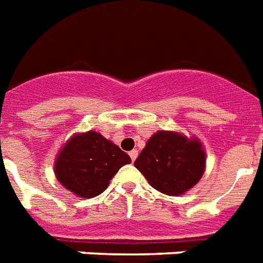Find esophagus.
Segmentation results:
<instances>
[{
	"label": "esophagus",
	"mask_w": 263,
	"mask_h": 263,
	"mask_svg": "<svg viewBox=\"0 0 263 263\" xmlns=\"http://www.w3.org/2000/svg\"><path fill=\"white\" fill-rule=\"evenodd\" d=\"M129 156L130 158H132V161H134L137 158V156H138V151H137V149H133L132 152H129Z\"/></svg>",
	"instance_id": "1"
}]
</instances>
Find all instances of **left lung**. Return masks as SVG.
I'll list each match as a JSON object with an SVG mask.
<instances>
[{"label": "left lung", "instance_id": "8db88e82", "mask_svg": "<svg viewBox=\"0 0 263 263\" xmlns=\"http://www.w3.org/2000/svg\"><path fill=\"white\" fill-rule=\"evenodd\" d=\"M155 190L180 196L199 183L205 171V152L197 137L158 130L134 161Z\"/></svg>", "mask_w": 263, "mask_h": 263}]
</instances>
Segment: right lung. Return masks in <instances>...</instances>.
Segmentation results:
<instances>
[{
  "mask_svg": "<svg viewBox=\"0 0 263 263\" xmlns=\"http://www.w3.org/2000/svg\"><path fill=\"white\" fill-rule=\"evenodd\" d=\"M129 155L101 133H75L63 144L55 158L56 179L79 197L101 195L119 168L130 164Z\"/></svg>",
  "mask_w": 263,
  "mask_h": 263,
  "instance_id": "add662e5",
  "label": "right lung"
}]
</instances>
